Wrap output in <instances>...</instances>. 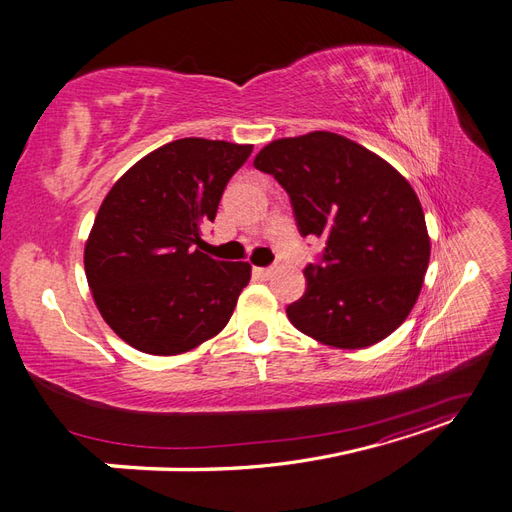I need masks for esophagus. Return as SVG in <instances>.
Listing matches in <instances>:
<instances>
[{
    "instance_id": "34e87169",
    "label": "esophagus",
    "mask_w": 512,
    "mask_h": 512,
    "mask_svg": "<svg viewBox=\"0 0 512 512\" xmlns=\"http://www.w3.org/2000/svg\"><path fill=\"white\" fill-rule=\"evenodd\" d=\"M254 273H256L258 277H271V275H273V267H256Z\"/></svg>"
}]
</instances>
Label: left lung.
<instances>
[{
    "label": "left lung",
    "mask_w": 512,
    "mask_h": 512,
    "mask_svg": "<svg viewBox=\"0 0 512 512\" xmlns=\"http://www.w3.org/2000/svg\"><path fill=\"white\" fill-rule=\"evenodd\" d=\"M288 192L301 235L324 239L307 290L288 305L301 333L359 350L389 337L421 294L431 243L412 185L374 151L333 132L269 143L254 160Z\"/></svg>",
    "instance_id": "left-lung-1"
}]
</instances>
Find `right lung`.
Segmentation results:
<instances>
[{
	"label": "right lung",
	"instance_id": "obj_1",
	"mask_svg": "<svg viewBox=\"0 0 512 512\" xmlns=\"http://www.w3.org/2000/svg\"><path fill=\"white\" fill-rule=\"evenodd\" d=\"M252 149L179 138L138 160L102 200L85 275L104 322L132 348L175 356L228 324L252 267L200 252V235Z\"/></svg>",
	"mask_w": 512,
	"mask_h": 512
}]
</instances>
